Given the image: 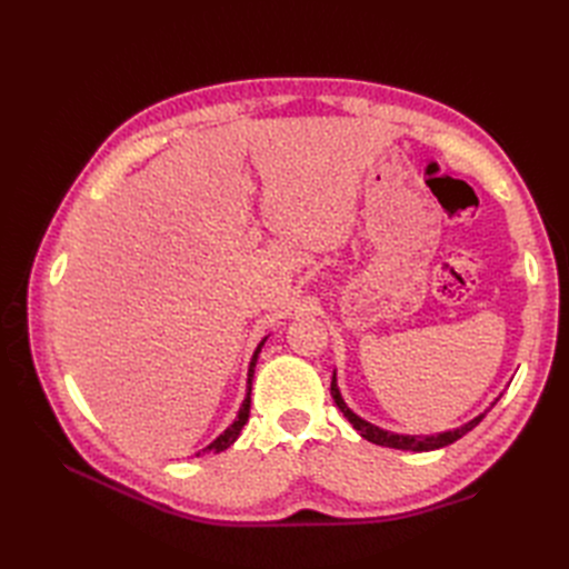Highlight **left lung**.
Here are the masks:
<instances>
[{
	"instance_id": "8db88e82",
	"label": "left lung",
	"mask_w": 569,
	"mask_h": 569,
	"mask_svg": "<svg viewBox=\"0 0 569 569\" xmlns=\"http://www.w3.org/2000/svg\"><path fill=\"white\" fill-rule=\"evenodd\" d=\"M330 393L332 399L337 403V408L343 412V418H347L356 432H360V437L377 443V446H389V449H401V451H435V449H443V446H449L453 441H458L460 437H465L468 432H472V429L481 422V418L487 416V412H481V416H477L475 420L465 422L462 427L458 429H449V432H441V435H429V437H412V435H393V432H387V429L377 427L363 418H358L356 412L343 403L341 393H339V387H337V372L332 375V387H330ZM498 401V399H496ZM496 401L491 406H496Z\"/></svg>"
}]
</instances>
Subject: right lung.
Here are the masks:
<instances>
[{
    "instance_id": "right-lung-1",
    "label": "right lung",
    "mask_w": 569,
    "mask_h": 569,
    "mask_svg": "<svg viewBox=\"0 0 569 569\" xmlns=\"http://www.w3.org/2000/svg\"><path fill=\"white\" fill-rule=\"evenodd\" d=\"M266 339H268V337H266ZM266 339H263L261 343H258L256 351H253V356H251V363H249V375H247V396H244V403H242V408H239V412H237L234 422H232V425L226 429V432H222L218 439H213L209 446H206L203 451H213V453H220V451L230 449V446L237 441L239 432H242V427L247 425V420H249V408H251V380H253V370H256V360H258V353H261V349H263Z\"/></svg>"
}]
</instances>
